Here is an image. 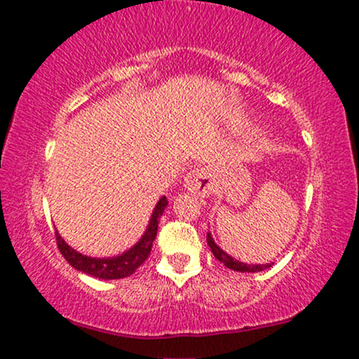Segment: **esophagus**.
Here are the masks:
<instances>
[{"label":"esophagus","mask_w":359,"mask_h":359,"mask_svg":"<svg viewBox=\"0 0 359 359\" xmlns=\"http://www.w3.org/2000/svg\"><path fill=\"white\" fill-rule=\"evenodd\" d=\"M184 188L191 195L205 198L212 193L213 183H212V175L208 170H191L184 178Z\"/></svg>","instance_id":"obj_1"}]
</instances>
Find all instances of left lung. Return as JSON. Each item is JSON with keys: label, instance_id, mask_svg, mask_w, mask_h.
I'll return each instance as SVG.
<instances>
[{"label": "left lung", "instance_id": "8db88e82", "mask_svg": "<svg viewBox=\"0 0 359 359\" xmlns=\"http://www.w3.org/2000/svg\"><path fill=\"white\" fill-rule=\"evenodd\" d=\"M206 242H208L210 248H212V254L215 255V259H218L220 262L225 265V267L231 269V271H237V272H260V271H265V269L272 267V264H245V262H240V260L233 259V257H230L226 254L225 250H222L220 247L215 243V240L212 237V233H206Z\"/></svg>", "mask_w": 359, "mask_h": 359}]
</instances>
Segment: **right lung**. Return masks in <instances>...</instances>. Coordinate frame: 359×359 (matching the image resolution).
<instances>
[{
  "label": "right lung",
  "instance_id": "add662e5",
  "mask_svg": "<svg viewBox=\"0 0 359 359\" xmlns=\"http://www.w3.org/2000/svg\"><path fill=\"white\" fill-rule=\"evenodd\" d=\"M166 206H168L166 196H161L154 206L153 215H151L149 223H147L144 235H142V237L129 248V250L122 252L121 255L104 257V259L83 255L75 250V248H72L69 243L62 238V235H58V231H55V235H57V245L60 248L62 255L65 257L67 262H69L74 269H77V271L88 273V276L92 277H97V279H104V280L124 279V277H129L130 273L136 272L137 267H141V265L144 264V260L147 259V255H149L151 247H153V242L156 238V233H158L159 218L163 217V212Z\"/></svg>",
  "mask_w": 359,
  "mask_h": 359
}]
</instances>
